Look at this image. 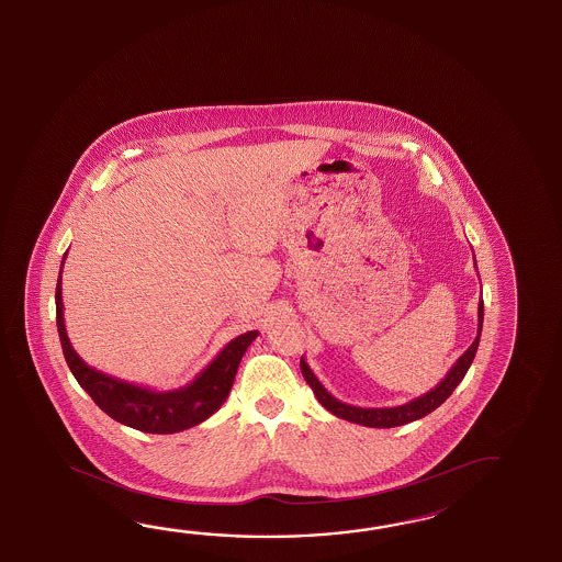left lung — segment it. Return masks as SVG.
Wrapping results in <instances>:
<instances>
[{
  "instance_id": "left-lung-1",
  "label": "left lung",
  "mask_w": 562,
  "mask_h": 562,
  "mask_svg": "<svg viewBox=\"0 0 562 562\" xmlns=\"http://www.w3.org/2000/svg\"><path fill=\"white\" fill-rule=\"evenodd\" d=\"M474 267H476V261H474ZM484 305L483 299H481L479 301V327H476V337H474L473 345L462 352L461 357L457 359V363L452 364L451 371L445 374V379L440 381L439 385L430 389L429 393L417 396V398L408 401L405 405H398V407L367 408L342 403L339 398L330 395L325 386L321 385L319 379L311 371V367H308L307 361L303 357H301V373L305 376L308 386L313 389V393L317 396L321 405L327 408L329 413H333L335 417L351 420V423L363 425V427H373V429L401 427V425H407V423H413L417 418L429 415V413L440 407L451 396L452 391L461 383L464 374L469 371V367L473 363L474 355H476V349H479V341H481Z\"/></svg>"
}]
</instances>
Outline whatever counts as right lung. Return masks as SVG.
<instances>
[{
  "mask_svg": "<svg viewBox=\"0 0 562 562\" xmlns=\"http://www.w3.org/2000/svg\"><path fill=\"white\" fill-rule=\"evenodd\" d=\"M67 255V254H66ZM64 255V261H66ZM61 261V267H64ZM57 333L64 349L67 367L78 379L79 385L88 391L93 403L117 423L132 429L171 435L191 429L210 418L232 391L237 367L241 363L247 347L255 341L259 330H247L227 342L220 355L201 373L181 389L154 391L147 386L133 385L111 374L101 373L89 367L71 347L64 323V299H61V269L56 286Z\"/></svg>",
  "mask_w": 562,
  "mask_h": 562,
  "instance_id": "1",
  "label": "right lung"
}]
</instances>
